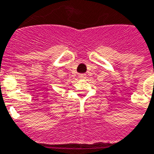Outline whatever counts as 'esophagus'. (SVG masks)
<instances>
[{"label":"esophagus","mask_w":154,"mask_h":154,"mask_svg":"<svg viewBox=\"0 0 154 154\" xmlns=\"http://www.w3.org/2000/svg\"><path fill=\"white\" fill-rule=\"evenodd\" d=\"M86 77V75L85 74H79V79H85Z\"/></svg>","instance_id":"1"}]
</instances>
